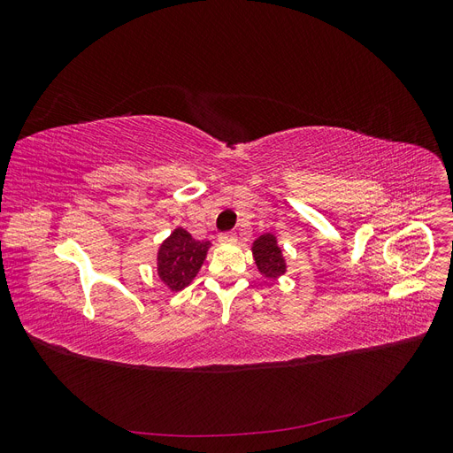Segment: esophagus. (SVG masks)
Listing matches in <instances>:
<instances>
[{
    "label": "esophagus",
    "instance_id": "34e87169",
    "mask_svg": "<svg viewBox=\"0 0 453 453\" xmlns=\"http://www.w3.org/2000/svg\"><path fill=\"white\" fill-rule=\"evenodd\" d=\"M219 242H221V243L236 242V234H234V232H221V234H219Z\"/></svg>",
    "mask_w": 453,
    "mask_h": 453
}]
</instances>
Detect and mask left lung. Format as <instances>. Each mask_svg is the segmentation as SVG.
<instances>
[{
    "mask_svg": "<svg viewBox=\"0 0 453 453\" xmlns=\"http://www.w3.org/2000/svg\"><path fill=\"white\" fill-rule=\"evenodd\" d=\"M253 258L258 272L270 281L278 280L287 272L285 258L281 253V248L278 245V240L273 234H263L258 240L253 242Z\"/></svg>",
    "mask_w": 453,
    "mask_h": 453,
    "instance_id": "8db88e82",
    "label": "left lung"
}]
</instances>
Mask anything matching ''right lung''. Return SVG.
Listing matches in <instances>:
<instances>
[{
    "label": "right lung",
    "mask_w": 453,
    "mask_h": 453,
    "mask_svg": "<svg viewBox=\"0 0 453 453\" xmlns=\"http://www.w3.org/2000/svg\"><path fill=\"white\" fill-rule=\"evenodd\" d=\"M210 242L195 240L185 228H175L170 238L162 242L157 255V272L160 281L170 291H181L196 278Z\"/></svg>",
    "instance_id": "1"
}]
</instances>
